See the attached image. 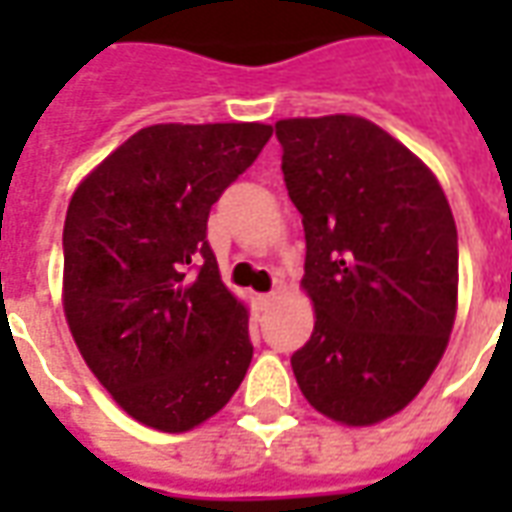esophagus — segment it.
<instances>
[{"label": "esophagus", "instance_id": "1", "mask_svg": "<svg viewBox=\"0 0 512 512\" xmlns=\"http://www.w3.org/2000/svg\"><path fill=\"white\" fill-rule=\"evenodd\" d=\"M277 293H263V296H257V304L263 307V310H268V307H274L277 304Z\"/></svg>", "mask_w": 512, "mask_h": 512}]
</instances>
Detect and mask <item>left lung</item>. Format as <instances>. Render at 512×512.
I'll return each instance as SVG.
<instances>
[{
    "label": "left lung",
    "mask_w": 512,
    "mask_h": 512,
    "mask_svg": "<svg viewBox=\"0 0 512 512\" xmlns=\"http://www.w3.org/2000/svg\"><path fill=\"white\" fill-rule=\"evenodd\" d=\"M299 208L315 329L290 356L301 395L343 425H376L428 384L458 307L450 202L408 147L365 117L279 120Z\"/></svg>",
    "instance_id": "8db88e82"
}]
</instances>
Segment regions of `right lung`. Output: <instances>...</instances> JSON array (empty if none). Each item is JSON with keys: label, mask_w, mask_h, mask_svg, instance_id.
<instances>
[{"label": "right lung", "mask_w": 512, "mask_h": 512, "mask_svg": "<svg viewBox=\"0 0 512 512\" xmlns=\"http://www.w3.org/2000/svg\"><path fill=\"white\" fill-rule=\"evenodd\" d=\"M268 139L263 123L147 126L73 191L65 318L95 378L147 428H197L252 362L249 315L219 277L208 213Z\"/></svg>", "instance_id": "add662e5"}]
</instances>
